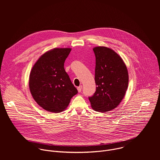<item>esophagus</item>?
I'll return each instance as SVG.
<instances>
[{"label": "esophagus", "instance_id": "esophagus-1", "mask_svg": "<svg viewBox=\"0 0 160 160\" xmlns=\"http://www.w3.org/2000/svg\"><path fill=\"white\" fill-rule=\"evenodd\" d=\"M82 85H80L79 87H77V90H78V91L79 92H80L81 91H82Z\"/></svg>", "mask_w": 160, "mask_h": 160}]
</instances>
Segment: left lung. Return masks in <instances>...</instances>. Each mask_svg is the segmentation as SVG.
I'll list each match as a JSON object with an SVG mask.
<instances>
[{
	"label": "left lung",
	"instance_id": "obj_1",
	"mask_svg": "<svg viewBox=\"0 0 160 160\" xmlns=\"http://www.w3.org/2000/svg\"><path fill=\"white\" fill-rule=\"evenodd\" d=\"M93 51L97 87L88 99L93 109L104 112L115 109L123 99L128 87V74L122 59L112 49L96 47Z\"/></svg>",
	"mask_w": 160,
	"mask_h": 160
}]
</instances>
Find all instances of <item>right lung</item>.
I'll return each instance as SVG.
<instances>
[{
  "instance_id": "obj_1",
  "label": "right lung",
  "mask_w": 160,
  "mask_h": 160,
  "mask_svg": "<svg viewBox=\"0 0 160 160\" xmlns=\"http://www.w3.org/2000/svg\"><path fill=\"white\" fill-rule=\"evenodd\" d=\"M71 49L56 48L43 54L32 68L29 87L34 100L52 112L65 109L78 93L64 64Z\"/></svg>"
}]
</instances>
